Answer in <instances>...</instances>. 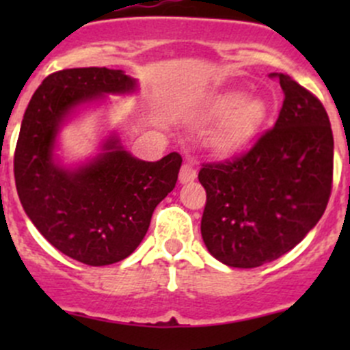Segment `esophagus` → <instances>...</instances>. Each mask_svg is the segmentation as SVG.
<instances>
[{"instance_id": "obj_1", "label": "esophagus", "mask_w": 350, "mask_h": 350, "mask_svg": "<svg viewBox=\"0 0 350 350\" xmlns=\"http://www.w3.org/2000/svg\"><path fill=\"white\" fill-rule=\"evenodd\" d=\"M196 178V167L191 164V162H186L183 164L181 172H179V181L181 183H189Z\"/></svg>"}]
</instances>
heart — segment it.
Here are the masks:
<instances>
[{"label":"heart","instance_id":"obj_1","mask_svg":"<svg viewBox=\"0 0 350 350\" xmlns=\"http://www.w3.org/2000/svg\"><path fill=\"white\" fill-rule=\"evenodd\" d=\"M211 137V147L220 154H232L252 137L266 120L267 107L260 98H245L239 91L224 94L213 103V115L224 116Z\"/></svg>","mask_w":350,"mask_h":350}]
</instances>
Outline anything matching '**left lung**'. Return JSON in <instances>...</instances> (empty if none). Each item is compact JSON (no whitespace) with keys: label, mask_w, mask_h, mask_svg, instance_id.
I'll return each mask as SVG.
<instances>
[{"label":"left lung","mask_w":350,"mask_h":350,"mask_svg":"<svg viewBox=\"0 0 350 350\" xmlns=\"http://www.w3.org/2000/svg\"><path fill=\"white\" fill-rule=\"evenodd\" d=\"M273 129L247 152L200 169L206 191L201 237L230 267H259L298 245L325 211L334 179V135L322 101L288 74Z\"/></svg>","instance_id":"obj_1"}]
</instances>
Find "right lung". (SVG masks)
Instances as JSON below:
<instances>
[{
  "label": "right lung",
  "instance_id": "1",
  "mask_svg": "<svg viewBox=\"0 0 350 350\" xmlns=\"http://www.w3.org/2000/svg\"><path fill=\"white\" fill-rule=\"evenodd\" d=\"M133 90L135 79L120 69L57 70L45 77L23 115L13 171L25 213L55 249L88 266L129 257L146 237L155 206L178 181V152L146 162L113 137L103 154L76 171L54 162L55 135L70 109Z\"/></svg>",
  "mask_w": 350,
  "mask_h": 350
}]
</instances>
